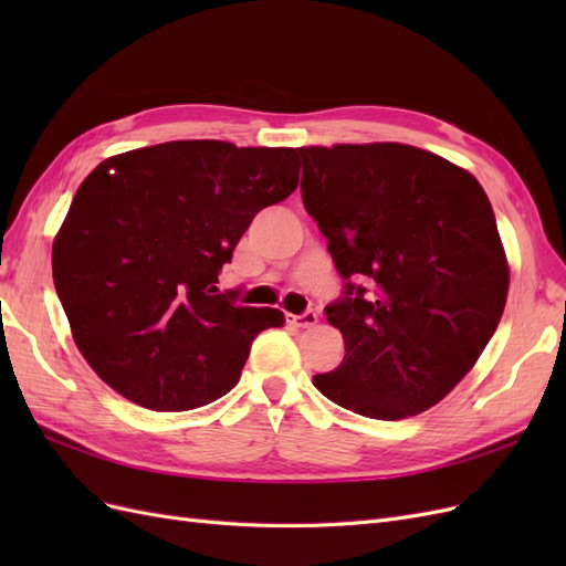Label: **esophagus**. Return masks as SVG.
<instances>
[{
    "instance_id": "obj_1",
    "label": "esophagus",
    "mask_w": 566,
    "mask_h": 566,
    "mask_svg": "<svg viewBox=\"0 0 566 566\" xmlns=\"http://www.w3.org/2000/svg\"><path fill=\"white\" fill-rule=\"evenodd\" d=\"M318 321V314L314 310H306L304 314H287V323L295 325V328H312V325H316Z\"/></svg>"
}]
</instances>
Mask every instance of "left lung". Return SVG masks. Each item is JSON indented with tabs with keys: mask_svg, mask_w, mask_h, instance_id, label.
I'll list each match as a JSON object with an SVG mask.
<instances>
[{
	"mask_svg": "<svg viewBox=\"0 0 566 566\" xmlns=\"http://www.w3.org/2000/svg\"><path fill=\"white\" fill-rule=\"evenodd\" d=\"M302 200L345 281L325 306L345 358L316 389L375 420L439 403L505 310L510 273L479 181L403 144L297 148Z\"/></svg>",
	"mask_w": 566,
	"mask_h": 566,
	"instance_id": "1",
	"label": "left lung"
}]
</instances>
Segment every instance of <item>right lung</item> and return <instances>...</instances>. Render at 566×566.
<instances>
[{
	"label": "right lung",
	"mask_w": 566,
	"mask_h": 566,
	"mask_svg": "<svg viewBox=\"0 0 566 566\" xmlns=\"http://www.w3.org/2000/svg\"><path fill=\"white\" fill-rule=\"evenodd\" d=\"M295 148L167 142L101 163L54 241L51 266L75 345L96 375L150 410L231 391L271 306L219 293L256 212L297 188Z\"/></svg>",
	"instance_id": "obj_1"
}]
</instances>
